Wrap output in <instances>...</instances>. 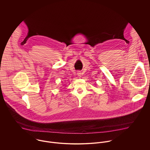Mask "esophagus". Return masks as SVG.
Here are the masks:
<instances>
[{"label": "esophagus", "instance_id": "34e87169", "mask_svg": "<svg viewBox=\"0 0 150 150\" xmlns=\"http://www.w3.org/2000/svg\"><path fill=\"white\" fill-rule=\"evenodd\" d=\"M77 74H78V76H81V73L80 72H78V73H77Z\"/></svg>", "mask_w": 150, "mask_h": 150}]
</instances>
